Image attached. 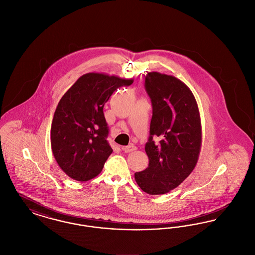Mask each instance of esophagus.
I'll return each mask as SVG.
<instances>
[{
    "label": "esophagus",
    "instance_id": "obj_1",
    "mask_svg": "<svg viewBox=\"0 0 255 255\" xmlns=\"http://www.w3.org/2000/svg\"><path fill=\"white\" fill-rule=\"evenodd\" d=\"M122 149H123V151H124L125 153H130V152L134 151V150L136 149V147L133 145V144H131V145L125 146V147H123Z\"/></svg>",
    "mask_w": 255,
    "mask_h": 255
}]
</instances>
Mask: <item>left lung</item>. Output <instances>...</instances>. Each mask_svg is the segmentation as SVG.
<instances>
[{
	"mask_svg": "<svg viewBox=\"0 0 255 255\" xmlns=\"http://www.w3.org/2000/svg\"><path fill=\"white\" fill-rule=\"evenodd\" d=\"M144 86L153 108L145 144L149 164L134 173V180L148 194H165L179 186L197 164L201 118L192 92L180 79L153 72L146 74ZM154 135L161 139L158 144L152 140Z\"/></svg>",
	"mask_w": 255,
	"mask_h": 255,
	"instance_id": "8db88e82",
	"label": "left lung"
}]
</instances>
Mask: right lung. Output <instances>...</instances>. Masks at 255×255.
<instances>
[{
	"label": "right lung",
	"instance_id": "right-lung-1",
	"mask_svg": "<svg viewBox=\"0 0 255 255\" xmlns=\"http://www.w3.org/2000/svg\"><path fill=\"white\" fill-rule=\"evenodd\" d=\"M133 79L105 73L79 77L62 97L54 112L50 143L58 165L70 178L85 182L102 171L113 149L103 107L113 93Z\"/></svg>",
	"mask_w": 255,
	"mask_h": 255
}]
</instances>
